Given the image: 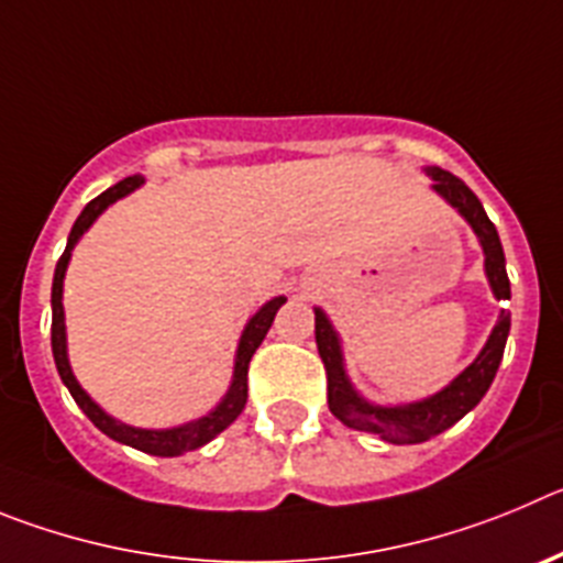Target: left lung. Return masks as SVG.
Masks as SVG:
<instances>
[{
    "label": "left lung",
    "mask_w": 563,
    "mask_h": 563,
    "mask_svg": "<svg viewBox=\"0 0 563 563\" xmlns=\"http://www.w3.org/2000/svg\"><path fill=\"white\" fill-rule=\"evenodd\" d=\"M427 176H432L434 194L445 205H452L463 216L465 224L474 230V235H477L485 255V277H488V286L496 300H510V280L508 272H505V252L503 244H499V232H496V227L485 216L477 196L471 194L463 179H457L449 170L427 168ZM313 319H317L313 331H317L319 356H322L328 369V407H331V412L342 420L344 427L378 434V438L395 445L423 443V440L452 429L463 415H468L471 409L477 407L483 401V395L488 393L496 369H499L505 342H508L510 333V311H499L494 331H490L488 342L483 344L477 358L460 376H454L452 382L445 384L443 389H438L429 398H420V401L376 404L364 398L353 387L351 378H347L342 339H339L328 313L322 308H313Z\"/></svg>",
    "instance_id": "left-lung-1"
}]
</instances>
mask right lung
I'll use <instances>...</instances> for the list:
<instances>
[{
    "mask_svg": "<svg viewBox=\"0 0 563 563\" xmlns=\"http://www.w3.org/2000/svg\"><path fill=\"white\" fill-rule=\"evenodd\" d=\"M145 185V176H125L123 181H118L114 187H109L106 194H100L98 199H92L84 207V212L75 221L73 232L67 238V250L60 255V261L55 263V277H53V356L55 367H58V376L64 382V387L69 389V395L75 398L84 415L92 420L95 427L103 434H109L111 440L118 443L131 445V449H140L145 454H154V457H179L185 452H194V449H201L205 443H210L212 438H219L232 420L241 415V409L246 407V369H250L252 353L257 351V344L263 342V336L269 333L272 322H275L277 308L286 302V297H275V300L263 302L255 313L250 317V322L241 331V339H238V351H235V367H232V382L227 395L221 398L216 407L207 415L196 420H187V423H179V427L170 429H140L131 427V423H123V420L111 418L98 401H92V395L86 393L78 384L73 373V364H69L67 353V322H64V277H67L69 257H73L75 244H78L84 232L98 221V216H103V210H109L111 205L123 196L134 194L136 187Z\"/></svg>",
    "mask_w": 563,
    "mask_h": 563,
    "instance_id": "1",
    "label": "right lung"
}]
</instances>
